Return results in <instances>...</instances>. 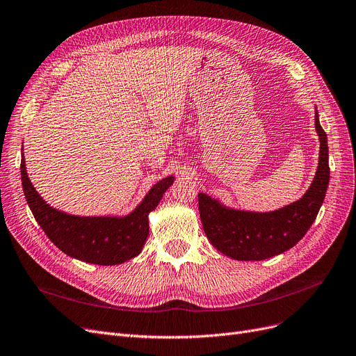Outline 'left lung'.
<instances>
[{
    "mask_svg": "<svg viewBox=\"0 0 356 356\" xmlns=\"http://www.w3.org/2000/svg\"><path fill=\"white\" fill-rule=\"evenodd\" d=\"M315 130L320 138L317 175L299 201L270 213H251L226 208L208 195L198 193L204 232L221 254L238 261H261L283 254L304 238L317 218L330 180L327 135L317 110Z\"/></svg>",
    "mask_w": 356,
    "mask_h": 356,
    "instance_id": "left-lung-1",
    "label": "left lung"
}]
</instances>
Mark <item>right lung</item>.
I'll list each match as a JSON object with an SVG mask.
<instances>
[{
  "label": "right lung",
  "instance_id": "1",
  "mask_svg": "<svg viewBox=\"0 0 356 356\" xmlns=\"http://www.w3.org/2000/svg\"><path fill=\"white\" fill-rule=\"evenodd\" d=\"M20 175L24 198L49 241L69 257L98 266L122 264L140 254L149 233L148 214L175 181L173 176L158 181L129 216L77 217L49 207L39 196L26 173L23 156Z\"/></svg>",
  "mask_w": 356,
  "mask_h": 356
}]
</instances>
